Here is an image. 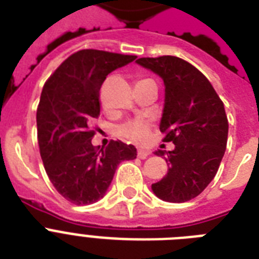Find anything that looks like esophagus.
Here are the masks:
<instances>
[{
    "label": "esophagus",
    "mask_w": 259,
    "mask_h": 259,
    "mask_svg": "<svg viewBox=\"0 0 259 259\" xmlns=\"http://www.w3.org/2000/svg\"><path fill=\"white\" fill-rule=\"evenodd\" d=\"M149 152H148V150H142V149H140L137 152V157L138 158H141V160H144V158H146L148 157V156H149Z\"/></svg>",
    "instance_id": "1"
}]
</instances>
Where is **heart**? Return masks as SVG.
I'll return each instance as SVG.
<instances>
[{"label":"heart","instance_id":"heart-1","mask_svg":"<svg viewBox=\"0 0 259 259\" xmlns=\"http://www.w3.org/2000/svg\"><path fill=\"white\" fill-rule=\"evenodd\" d=\"M150 130V123L145 119H133L126 122L118 129V133L122 137L127 138L133 142H144L148 138Z\"/></svg>","mask_w":259,"mask_h":259}]
</instances>
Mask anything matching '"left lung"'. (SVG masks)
<instances>
[{
    "mask_svg": "<svg viewBox=\"0 0 259 259\" xmlns=\"http://www.w3.org/2000/svg\"><path fill=\"white\" fill-rule=\"evenodd\" d=\"M137 64L164 80L160 132L175 144L166 153L168 173L152 191L161 200L184 203L200 195L219 169L229 136L225 106L208 79L183 59L141 58ZM154 153L164 156L162 150Z\"/></svg>",
    "mask_w": 259,
    "mask_h": 259,
    "instance_id": "1",
    "label": "left lung"
}]
</instances>
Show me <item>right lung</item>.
Listing matches in <instances>:
<instances>
[{
	"label": "right lung",
	"instance_id": "right-lung-1",
	"mask_svg": "<svg viewBox=\"0 0 259 259\" xmlns=\"http://www.w3.org/2000/svg\"><path fill=\"white\" fill-rule=\"evenodd\" d=\"M137 56L82 50L67 58L42 87L36 114L40 156L60 195L76 205L105 196L119 162L134 160L137 149L110 141L91 144V123L101 114L99 90L106 76Z\"/></svg>",
	"mask_w": 259,
	"mask_h": 259
}]
</instances>
